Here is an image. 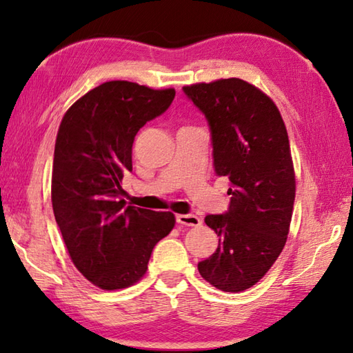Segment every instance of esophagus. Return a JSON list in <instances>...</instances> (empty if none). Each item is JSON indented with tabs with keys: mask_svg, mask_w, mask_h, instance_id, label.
I'll use <instances>...</instances> for the list:
<instances>
[{
	"mask_svg": "<svg viewBox=\"0 0 353 353\" xmlns=\"http://www.w3.org/2000/svg\"><path fill=\"white\" fill-rule=\"evenodd\" d=\"M176 221L179 224L182 225H201L202 224V219L196 216V214H177Z\"/></svg>",
	"mask_w": 353,
	"mask_h": 353,
	"instance_id": "esophagus-1",
	"label": "esophagus"
}]
</instances>
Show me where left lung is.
Listing matches in <instances>:
<instances>
[{
  "label": "left lung",
  "instance_id": "obj_1",
  "mask_svg": "<svg viewBox=\"0 0 353 353\" xmlns=\"http://www.w3.org/2000/svg\"><path fill=\"white\" fill-rule=\"evenodd\" d=\"M208 123L216 176L229 179V208L207 214L218 248L198 270L227 292L250 288L270 271L288 236L296 196L288 134L265 93L238 77L182 88Z\"/></svg>",
  "mask_w": 353,
  "mask_h": 353
}]
</instances>
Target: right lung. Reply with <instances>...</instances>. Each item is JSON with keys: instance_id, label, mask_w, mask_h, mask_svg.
Instances as JSON below:
<instances>
[{"instance_id": "right-lung-1", "label": "right lung", "mask_w": 353, "mask_h": 353, "mask_svg": "<svg viewBox=\"0 0 353 353\" xmlns=\"http://www.w3.org/2000/svg\"><path fill=\"white\" fill-rule=\"evenodd\" d=\"M176 92L110 81L70 107L57 132L51 199L74 266L103 290L145 276L152 249L174 227L171 212L126 205L121 181L148 121L168 110Z\"/></svg>"}]
</instances>
